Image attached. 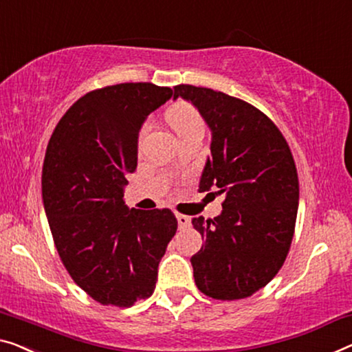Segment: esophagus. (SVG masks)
Returning <instances> with one entry per match:
<instances>
[{"mask_svg":"<svg viewBox=\"0 0 352 352\" xmlns=\"http://www.w3.org/2000/svg\"><path fill=\"white\" fill-rule=\"evenodd\" d=\"M177 221H178V226H180V229H185L191 224V218L186 217V214H182V213H177Z\"/></svg>","mask_w":352,"mask_h":352,"instance_id":"34e87169","label":"esophagus"}]
</instances>
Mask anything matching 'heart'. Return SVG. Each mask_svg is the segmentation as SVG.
<instances>
[{"instance_id": "1", "label": "heart", "mask_w": 352, "mask_h": 352, "mask_svg": "<svg viewBox=\"0 0 352 352\" xmlns=\"http://www.w3.org/2000/svg\"><path fill=\"white\" fill-rule=\"evenodd\" d=\"M167 120H169V123L172 124V128L177 131L178 135L190 133L192 129L204 128V123L201 117H199V113L190 106V104L185 102L175 104V106L167 112Z\"/></svg>"}]
</instances>
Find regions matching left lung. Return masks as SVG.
<instances>
[{
  "label": "left lung",
  "mask_w": 352,
  "mask_h": 352,
  "mask_svg": "<svg viewBox=\"0 0 352 352\" xmlns=\"http://www.w3.org/2000/svg\"><path fill=\"white\" fill-rule=\"evenodd\" d=\"M212 133L199 191L226 199L213 219L192 218L204 239L191 258L201 292L218 300L253 296L281 269L298 208L296 162L280 129L242 99L210 88L177 85Z\"/></svg>",
  "instance_id": "left-lung-1"
}]
</instances>
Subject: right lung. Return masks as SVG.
Instances as JSON below:
<instances>
[{
    "label": "right lung",
    "mask_w": 352,
    "mask_h": 352,
    "mask_svg": "<svg viewBox=\"0 0 352 352\" xmlns=\"http://www.w3.org/2000/svg\"><path fill=\"white\" fill-rule=\"evenodd\" d=\"M172 98L169 87L120 83L82 96L47 145L42 201L58 254L78 286L102 305L150 297L177 230L169 208L124 204L138 167L139 131Z\"/></svg>",
    "instance_id": "add662e5"
}]
</instances>
